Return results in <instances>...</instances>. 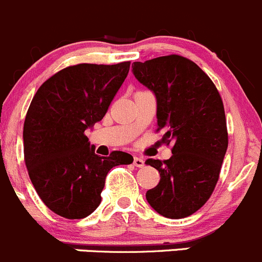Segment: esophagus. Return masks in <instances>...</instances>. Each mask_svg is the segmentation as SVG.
I'll return each instance as SVG.
<instances>
[{"label": "esophagus", "instance_id": "34e87169", "mask_svg": "<svg viewBox=\"0 0 262 262\" xmlns=\"http://www.w3.org/2000/svg\"><path fill=\"white\" fill-rule=\"evenodd\" d=\"M134 165L137 166V168H142V166L145 165V161L142 160L141 158H137V156H135V158H134Z\"/></svg>", "mask_w": 262, "mask_h": 262}]
</instances>
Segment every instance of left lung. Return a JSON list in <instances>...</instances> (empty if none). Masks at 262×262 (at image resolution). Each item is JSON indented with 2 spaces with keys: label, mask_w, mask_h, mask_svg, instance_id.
<instances>
[{
  "label": "left lung",
  "mask_w": 262,
  "mask_h": 262,
  "mask_svg": "<svg viewBox=\"0 0 262 262\" xmlns=\"http://www.w3.org/2000/svg\"><path fill=\"white\" fill-rule=\"evenodd\" d=\"M132 73L155 94L156 131L164 132L165 144L174 142L170 159L146 160L160 172L146 199L164 217L185 218L206 204L220 178L228 146L222 98L211 78L184 56L135 61Z\"/></svg>",
  "instance_id": "8db88e82"
}]
</instances>
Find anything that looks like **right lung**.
Here are the masks:
<instances>
[{
    "label": "right lung",
    "mask_w": 262,
    "mask_h": 262,
    "mask_svg": "<svg viewBox=\"0 0 262 262\" xmlns=\"http://www.w3.org/2000/svg\"><path fill=\"white\" fill-rule=\"evenodd\" d=\"M130 64L68 67L32 98L24 123L25 164L36 193L58 215L80 220L93 213L108 171L134 161L123 151L97 155L84 134L104 117Z\"/></svg>",
    "instance_id": "add662e5"
}]
</instances>
